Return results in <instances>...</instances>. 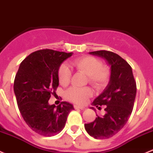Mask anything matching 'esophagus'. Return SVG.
<instances>
[{"label": "esophagus", "mask_w": 153, "mask_h": 153, "mask_svg": "<svg viewBox=\"0 0 153 153\" xmlns=\"http://www.w3.org/2000/svg\"><path fill=\"white\" fill-rule=\"evenodd\" d=\"M73 107L75 109H81V110H83V109H85V108L83 107V106H80V105H75Z\"/></svg>", "instance_id": "34e87169"}]
</instances>
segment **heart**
Masks as SVG:
<instances>
[{"mask_svg": "<svg viewBox=\"0 0 153 153\" xmlns=\"http://www.w3.org/2000/svg\"><path fill=\"white\" fill-rule=\"evenodd\" d=\"M71 66L77 72L86 75V83H89L94 89H103L108 83L111 70L108 66L103 65L102 61L91 56L78 58L71 62ZM72 72L66 64H62L58 70L59 82L62 86H66L70 83ZM91 96L89 88L72 87L66 91V97L74 103L85 104Z\"/></svg>", "mask_w": 153, "mask_h": 153, "instance_id": "heart-1", "label": "heart"}]
</instances>
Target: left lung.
Wrapping results in <instances>:
<instances>
[{"instance_id": "left-lung-1", "label": "left lung", "mask_w": 153, "mask_h": 153, "mask_svg": "<svg viewBox=\"0 0 153 153\" xmlns=\"http://www.w3.org/2000/svg\"><path fill=\"white\" fill-rule=\"evenodd\" d=\"M89 53L105 59L111 67V72L108 86L93 102L99 108L105 105V115H97L94 121L85 124V129L94 139H109L129 120L136 98V83L130 64L118 54L108 51Z\"/></svg>"}]
</instances>
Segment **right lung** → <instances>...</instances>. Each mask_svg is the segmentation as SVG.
<instances>
[{
  "label": "right lung",
  "mask_w": 153,
  "mask_h": 153,
  "mask_svg": "<svg viewBox=\"0 0 153 153\" xmlns=\"http://www.w3.org/2000/svg\"><path fill=\"white\" fill-rule=\"evenodd\" d=\"M72 53L51 49L35 51L20 64L14 82L17 105L24 121L38 134L53 136L63 130L72 104L49 105L59 86L58 70Z\"/></svg>",
  "instance_id": "obj_1"
}]
</instances>
